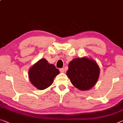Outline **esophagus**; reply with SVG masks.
<instances>
[{
    "label": "esophagus",
    "mask_w": 123,
    "mask_h": 123,
    "mask_svg": "<svg viewBox=\"0 0 123 123\" xmlns=\"http://www.w3.org/2000/svg\"><path fill=\"white\" fill-rule=\"evenodd\" d=\"M59 71L61 73H64V71H65V69H64V68H60V69H59Z\"/></svg>",
    "instance_id": "esophagus-1"
}]
</instances>
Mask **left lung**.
I'll use <instances>...</instances> for the list:
<instances>
[{
    "label": "left lung",
    "instance_id": "obj_1",
    "mask_svg": "<svg viewBox=\"0 0 123 123\" xmlns=\"http://www.w3.org/2000/svg\"><path fill=\"white\" fill-rule=\"evenodd\" d=\"M67 75L75 87L86 91L92 88L97 82L99 68L93 60L87 58H76L69 64Z\"/></svg>",
    "mask_w": 123,
    "mask_h": 123
}]
</instances>
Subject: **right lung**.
<instances>
[{
	"label": "right lung",
	"instance_id": "1",
	"mask_svg": "<svg viewBox=\"0 0 123 123\" xmlns=\"http://www.w3.org/2000/svg\"><path fill=\"white\" fill-rule=\"evenodd\" d=\"M59 74V70L55 66L49 64L46 59H42L30 69L29 75L32 84L42 90L50 86Z\"/></svg>",
	"mask_w": 123,
	"mask_h": 123
}]
</instances>
